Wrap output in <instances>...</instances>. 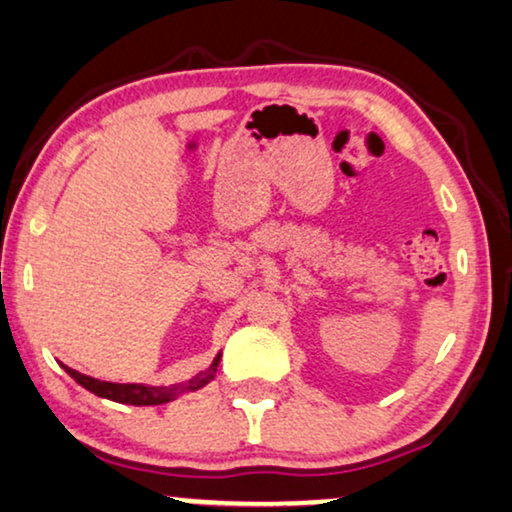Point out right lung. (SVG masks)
Returning a JSON list of instances; mask_svg holds the SVG:
<instances>
[{
    "label": "right lung",
    "mask_w": 512,
    "mask_h": 512,
    "mask_svg": "<svg viewBox=\"0 0 512 512\" xmlns=\"http://www.w3.org/2000/svg\"><path fill=\"white\" fill-rule=\"evenodd\" d=\"M218 360H221V355L216 357L214 364H211V369L207 371V374H199L197 378H192V381L178 383V386H171V388H150V386H138V383L98 381V378L79 374V371L65 367V364H63V369L68 371L72 378H75L79 386L86 388V390H91V393L98 395V397H105V400L122 402V404H136V407H148V404H164V402L174 400V397L178 393H183V390L202 388L204 383H209L211 378H214L216 367H218Z\"/></svg>",
    "instance_id": "add662e5"
}]
</instances>
